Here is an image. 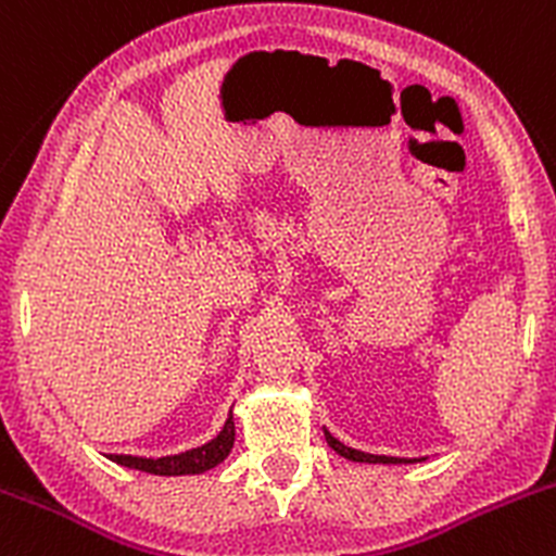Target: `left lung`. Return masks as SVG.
<instances>
[{
	"instance_id": "obj_1",
	"label": "left lung",
	"mask_w": 556,
	"mask_h": 556,
	"mask_svg": "<svg viewBox=\"0 0 556 556\" xmlns=\"http://www.w3.org/2000/svg\"><path fill=\"white\" fill-rule=\"evenodd\" d=\"M326 433V442H329V447L334 452H340L342 457H348V460L353 463H412V460H404V457H388V455H369V452H362V450H353V447H345V444L340 442V439L331 437L329 431Z\"/></svg>"
}]
</instances>
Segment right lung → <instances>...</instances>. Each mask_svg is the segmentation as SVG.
<instances>
[{"label":"right lung","mask_w":556,"mask_h":556,"mask_svg":"<svg viewBox=\"0 0 556 556\" xmlns=\"http://www.w3.org/2000/svg\"><path fill=\"white\" fill-rule=\"evenodd\" d=\"M232 442H236V422H232V412L227 417L225 428L219 437L211 439L208 444L198 450H187L181 455L168 457H134V455H106L109 460L119 463V466L136 468V471L154 473V477H185V473H203L208 468L219 466L227 455H230Z\"/></svg>","instance_id":"right-lung-1"}]
</instances>
